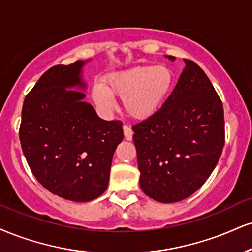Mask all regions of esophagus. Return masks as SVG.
<instances>
[{"instance_id": "obj_1", "label": "esophagus", "mask_w": 252, "mask_h": 252, "mask_svg": "<svg viewBox=\"0 0 252 252\" xmlns=\"http://www.w3.org/2000/svg\"><path fill=\"white\" fill-rule=\"evenodd\" d=\"M123 131H124V136H126V138L128 139V141H130V139L132 138V135H134V131H132V129L130 128L128 124H124Z\"/></svg>"}]
</instances>
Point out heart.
Wrapping results in <instances>:
<instances>
[{
	"label": "heart",
	"mask_w": 252,
	"mask_h": 252,
	"mask_svg": "<svg viewBox=\"0 0 252 252\" xmlns=\"http://www.w3.org/2000/svg\"><path fill=\"white\" fill-rule=\"evenodd\" d=\"M174 84V74L165 65H137L110 75L104 83L93 87L92 96L105 113L115 108V98H122L129 116L145 120L164 104Z\"/></svg>",
	"instance_id": "1"
}]
</instances>
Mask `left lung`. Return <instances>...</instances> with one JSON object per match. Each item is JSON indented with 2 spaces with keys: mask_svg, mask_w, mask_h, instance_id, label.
<instances>
[{
  "mask_svg": "<svg viewBox=\"0 0 252 252\" xmlns=\"http://www.w3.org/2000/svg\"><path fill=\"white\" fill-rule=\"evenodd\" d=\"M184 63L162 108L132 126L139 186L162 203L182 201L197 191L214 171L225 143L220 96L201 66L188 59Z\"/></svg>",
  "mask_w": 252,
  "mask_h": 252,
  "instance_id": "obj_1",
  "label": "left lung"
}]
</instances>
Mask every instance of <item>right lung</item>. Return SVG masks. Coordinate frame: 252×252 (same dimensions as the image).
I'll list each match as a JSON object with an SVG mask.
<instances>
[{
  "instance_id": "obj_1",
  "label": "right lung",
  "mask_w": 252,
  "mask_h": 252,
  "mask_svg": "<svg viewBox=\"0 0 252 252\" xmlns=\"http://www.w3.org/2000/svg\"><path fill=\"white\" fill-rule=\"evenodd\" d=\"M84 62L54 65L39 77L22 107L20 141L39 183L54 195L89 202L107 190L111 160L123 139L122 122L104 121L84 94Z\"/></svg>"
}]
</instances>
